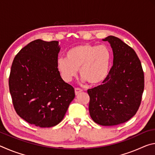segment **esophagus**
<instances>
[{"label": "esophagus", "mask_w": 155, "mask_h": 155, "mask_svg": "<svg viewBox=\"0 0 155 155\" xmlns=\"http://www.w3.org/2000/svg\"><path fill=\"white\" fill-rule=\"evenodd\" d=\"M74 91H75V94L76 95H78V94H79L80 93H81L83 91V90H81L80 88H75L74 89Z\"/></svg>", "instance_id": "esophagus-1"}]
</instances>
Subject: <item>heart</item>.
I'll return each instance as SVG.
<instances>
[{
  "label": "heart",
  "mask_w": 155,
  "mask_h": 155,
  "mask_svg": "<svg viewBox=\"0 0 155 155\" xmlns=\"http://www.w3.org/2000/svg\"><path fill=\"white\" fill-rule=\"evenodd\" d=\"M111 52L107 46L85 44L72 47L66 52V59L59 58L57 68L65 82L69 83L77 74L91 85L103 83L109 72Z\"/></svg>",
  "instance_id": "obj_1"
}]
</instances>
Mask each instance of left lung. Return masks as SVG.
Returning <instances> with one entry per match:
<instances>
[{
    "mask_svg": "<svg viewBox=\"0 0 155 155\" xmlns=\"http://www.w3.org/2000/svg\"><path fill=\"white\" fill-rule=\"evenodd\" d=\"M114 64L103 84L87 90L89 111L94 122L114 126L129 120L140 106L144 89L141 64L134 50L118 38L110 35Z\"/></svg>",
    "mask_w": 155,
    "mask_h": 155,
    "instance_id": "obj_1",
    "label": "left lung"
}]
</instances>
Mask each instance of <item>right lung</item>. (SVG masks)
I'll list each match as a JSON object with an SVG mask.
<instances>
[{
	"mask_svg": "<svg viewBox=\"0 0 155 155\" xmlns=\"http://www.w3.org/2000/svg\"><path fill=\"white\" fill-rule=\"evenodd\" d=\"M58 41L36 40L14 57L9 77L17 114L31 124L52 127L61 121L74 98V89L57 68Z\"/></svg>",
	"mask_w": 155,
	"mask_h": 155,
	"instance_id": "obj_1",
	"label": "right lung"
}]
</instances>
